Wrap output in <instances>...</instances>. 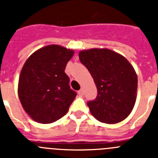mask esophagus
Here are the masks:
<instances>
[{
    "mask_svg": "<svg viewBox=\"0 0 158 158\" xmlns=\"http://www.w3.org/2000/svg\"><path fill=\"white\" fill-rule=\"evenodd\" d=\"M78 94L80 95V96H83L84 95V90L83 89H80V90H79V91H78Z\"/></svg>",
    "mask_w": 158,
    "mask_h": 158,
    "instance_id": "34e87169",
    "label": "esophagus"
}]
</instances>
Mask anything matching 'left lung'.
<instances>
[{
	"label": "left lung",
	"instance_id": "8db88e82",
	"mask_svg": "<svg viewBox=\"0 0 158 158\" xmlns=\"http://www.w3.org/2000/svg\"><path fill=\"white\" fill-rule=\"evenodd\" d=\"M81 62L90 72L97 96L87 103L92 115L105 123H117L130 115L136 100L138 77L133 66L119 54L108 49L79 53Z\"/></svg>",
	"mask_w": 158,
	"mask_h": 158
}]
</instances>
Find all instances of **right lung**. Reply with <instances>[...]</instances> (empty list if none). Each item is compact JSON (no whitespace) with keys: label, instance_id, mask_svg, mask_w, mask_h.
I'll list each match as a JSON object with an SVG mask.
<instances>
[{"label":"right lung","instance_id":"right-lung-1","mask_svg":"<svg viewBox=\"0 0 158 158\" xmlns=\"http://www.w3.org/2000/svg\"><path fill=\"white\" fill-rule=\"evenodd\" d=\"M73 55L72 50L50 45L35 51L24 63L18 94L23 109L33 120L51 123L67 113L77 96L65 73Z\"/></svg>","mask_w":158,"mask_h":158}]
</instances>
